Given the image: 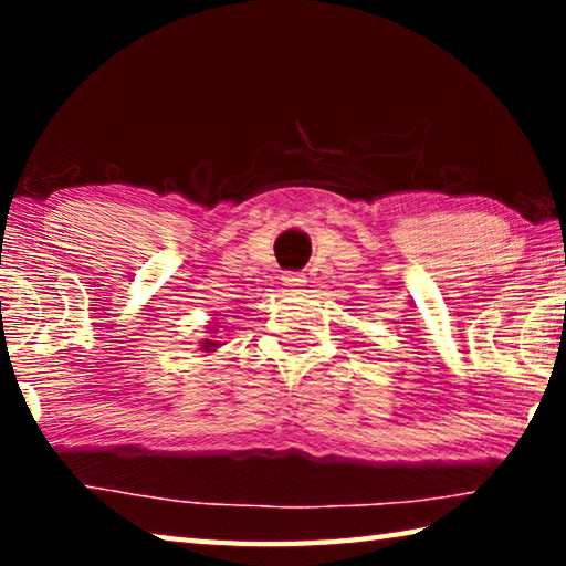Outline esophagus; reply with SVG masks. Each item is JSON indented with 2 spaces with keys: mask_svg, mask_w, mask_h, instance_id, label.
I'll use <instances>...</instances> for the list:
<instances>
[{
  "mask_svg": "<svg viewBox=\"0 0 566 566\" xmlns=\"http://www.w3.org/2000/svg\"><path fill=\"white\" fill-rule=\"evenodd\" d=\"M304 282H306V276H304V274H294V272H290V274H284V276H282V284H284V286H290V290H300V286H304Z\"/></svg>",
  "mask_w": 566,
  "mask_h": 566,
  "instance_id": "34e87169",
  "label": "esophagus"
}]
</instances>
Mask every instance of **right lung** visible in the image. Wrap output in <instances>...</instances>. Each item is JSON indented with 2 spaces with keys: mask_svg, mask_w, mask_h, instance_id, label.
<instances>
[{
  "mask_svg": "<svg viewBox=\"0 0 566 566\" xmlns=\"http://www.w3.org/2000/svg\"><path fill=\"white\" fill-rule=\"evenodd\" d=\"M209 317H217V314H209ZM217 332H219V322H214L212 327H209V334H212V337L199 342V352H205V357H207V354H212V352L219 349V342H217V337H214Z\"/></svg>",
  "mask_w": 566,
  "mask_h": 566,
  "instance_id": "add662e5",
  "label": "right lung"
}]
</instances>
